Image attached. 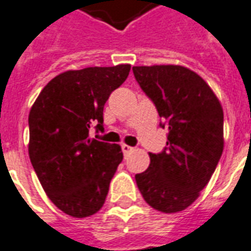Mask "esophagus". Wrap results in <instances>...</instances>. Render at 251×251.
<instances>
[{"mask_svg": "<svg viewBox=\"0 0 251 251\" xmlns=\"http://www.w3.org/2000/svg\"><path fill=\"white\" fill-rule=\"evenodd\" d=\"M121 148H122V152H124V154H127V153L130 152L131 149H133V148L129 147V145H126V144H122Z\"/></svg>", "mask_w": 251, "mask_h": 251, "instance_id": "1", "label": "esophagus"}]
</instances>
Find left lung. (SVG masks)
<instances>
[{
    "label": "left lung",
    "instance_id": "1",
    "mask_svg": "<svg viewBox=\"0 0 251 251\" xmlns=\"http://www.w3.org/2000/svg\"><path fill=\"white\" fill-rule=\"evenodd\" d=\"M136 80L168 127L161 153L136 175L142 198L154 210L179 212L199 198L223 152V110L207 83L181 66L133 67Z\"/></svg>",
    "mask_w": 251,
    "mask_h": 251
}]
</instances>
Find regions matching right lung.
<instances>
[{
	"label": "right lung",
	"mask_w": 251,
	"mask_h": 251,
	"mask_svg": "<svg viewBox=\"0 0 251 251\" xmlns=\"http://www.w3.org/2000/svg\"><path fill=\"white\" fill-rule=\"evenodd\" d=\"M130 64L88 67L57 75L29 111V158L43 188L59 210L86 218L103 205L124 158L120 145L88 138L103 129V106L125 82Z\"/></svg>",
	"instance_id": "obj_1"
}]
</instances>
